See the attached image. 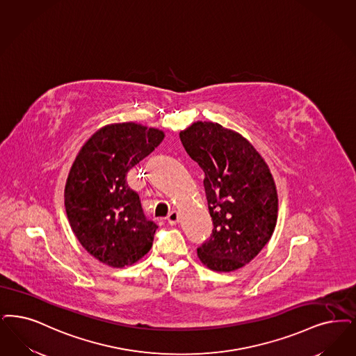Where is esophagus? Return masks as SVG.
Returning a JSON list of instances; mask_svg holds the SVG:
<instances>
[{
  "mask_svg": "<svg viewBox=\"0 0 356 356\" xmlns=\"http://www.w3.org/2000/svg\"><path fill=\"white\" fill-rule=\"evenodd\" d=\"M167 222L170 225H176L179 222V214L176 213V212L168 213V216H167Z\"/></svg>",
  "mask_w": 356,
  "mask_h": 356,
  "instance_id": "1",
  "label": "esophagus"
}]
</instances>
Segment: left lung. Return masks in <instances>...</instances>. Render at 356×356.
Segmentation results:
<instances>
[{
    "label": "left lung",
    "mask_w": 356,
    "mask_h": 356,
    "mask_svg": "<svg viewBox=\"0 0 356 356\" xmlns=\"http://www.w3.org/2000/svg\"><path fill=\"white\" fill-rule=\"evenodd\" d=\"M180 140L204 172L213 221L197 257L211 270H237L262 250L277 224L278 195L270 170L242 135L218 123L196 122L180 132Z\"/></svg>",
    "instance_id": "left-lung-1"
}]
</instances>
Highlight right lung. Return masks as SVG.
Instances as JSON below:
<instances>
[{
  "label": "right lung",
  "mask_w": 356,
  "mask_h": 356,
  "mask_svg": "<svg viewBox=\"0 0 356 356\" xmlns=\"http://www.w3.org/2000/svg\"><path fill=\"white\" fill-rule=\"evenodd\" d=\"M164 132L134 122L98 129L75 157L65 185V208L78 241L102 264L124 268L145 256L157 225L143 213L128 171L148 156Z\"/></svg>",
  "instance_id": "obj_1"
}]
</instances>
